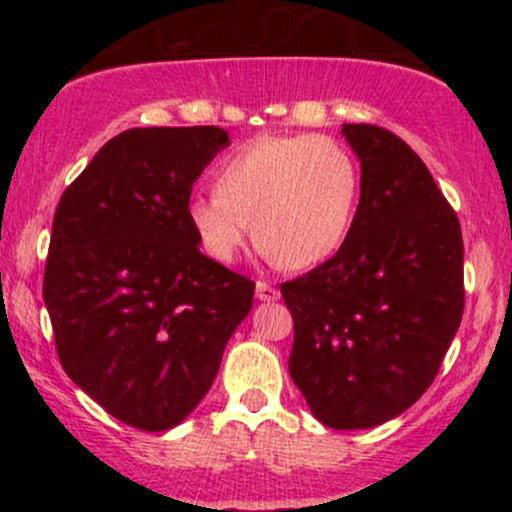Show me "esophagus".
<instances>
[{"label": "esophagus", "instance_id": "obj_1", "mask_svg": "<svg viewBox=\"0 0 512 512\" xmlns=\"http://www.w3.org/2000/svg\"><path fill=\"white\" fill-rule=\"evenodd\" d=\"M255 297L260 299V302H275V299H280V292H277V289L272 287L270 282L260 280V282H257V287H255Z\"/></svg>", "mask_w": 512, "mask_h": 512}]
</instances>
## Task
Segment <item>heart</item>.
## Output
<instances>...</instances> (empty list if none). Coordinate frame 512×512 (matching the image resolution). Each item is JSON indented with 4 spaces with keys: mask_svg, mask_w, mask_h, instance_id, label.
Instances as JSON below:
<instances>
[{
    "mask_svg": "<svg viewBox=\"0 0 512 512\" xmlns=\"http://www.w3.org/2000/svg\"><path fill=\"white\" fill-rule=\"evenodd\" d=\"M213 193L190 198L188 223L205 255L237 260L255 240L292 270L324 262L342 247L359 203V168L329 136H267L220 165Z\"/></svg>",
    "mask_w": 512,
    "mask_h": 512,
    "instance_id": "1",
    "label": "heart"
}]
</instances>
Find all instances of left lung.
Returning a JSON list of instances; mask_svg holds the SVG:
<instances>
[{
	"label": "left lung",
	"instance_id": "1",
	"mask_svg": "<svg viewBox=\"0 0 512 512\" xmlns=\"http://www.w3.org/2000/svg\"><path fill=\"white\" fill-rule=\"evenodd\" d=\"M361 160L347 240L282 285L294 319L289 376L329 428H374L433 384L466 304L463 237L423 160L396 133L344 123Z\"/></svg>",
	"mask_w": 512,
	"mask_h": 512
}]
</instances>
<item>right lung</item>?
Wrapping results in <instances>:
<instances>
[{"label":"right lung","mask_w":512,"mask_h":512,"mask_svg":"<svg viewBox=\"0 0 512 512\" xmlns=\"http://www.w3.org/2000/svg\"><path fill=\"white\" fill-rule=\"evenodd\" d=\"M225 146L218 126L131 128L64 190L44 304L61 366L118 421L165 431L203 401L255 282L200 252L193 183Z\"/></svg>","instance_id":"add662e5"}]
</instances>
